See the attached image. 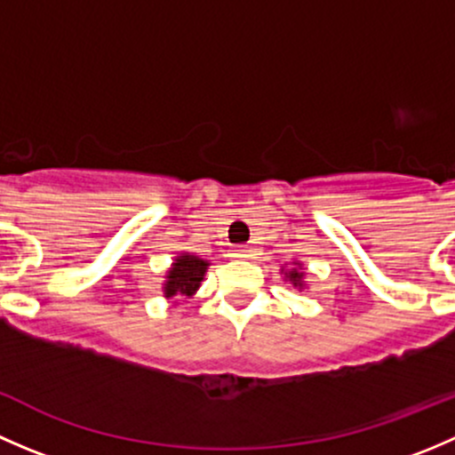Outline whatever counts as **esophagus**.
<instances>
[{
    "mask_svg": "<svg viewBox=\"0 0 455 455\" xmlns=\"http://www.w3.org/2000/svg\"><path fill=\"white\" fill-rule=\"evenodd\" d=\"M253 255V249L251 246H235L233 249V257H240V259H246V257Z\"/></svg>",
    "mask_w": 455,
    "mask_h": 455,
    "instance_id": "1",
    "label": "esophagus"
}]
</instances>
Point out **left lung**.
<instances>
[{"label":"left lung","mask_w":455,"mask_h":455,"mask_svg":"<svg viewBox=\"0 0 455 455\" xmlns=\"http://www.w3.org/2000/svg\"><path fill=\"white\" fill-rule=\"evenodd\" d=\"M283 275H286V279L292 283V286H297V288H304L306 286V283H304V275L306 273H304V270H301L299 261H295V268L286 270V273H283Z\"/></svg>","instance_id":"left-lung-1"}]
</instances>
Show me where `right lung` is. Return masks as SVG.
<instances>
[{
    "mask_svg": "<svg viewBox=\"0 0 455 455\" xmlns=\"http://www.w3.org/2000/svg\"><path fill=\"white\" fill-rule=\"evenodd\" d=\"M209 261L194 253H180L173 259L172 268L167 270V279L163 283V292L167 299L173 297H185L191 299L196 291L200 288L202 279H204Z\"/></svg>",
    "mask_w": 455,
    "mask_h": 455,
    "instance_id": "add662e5",
    "label": "right lung"
}]
</instances>
